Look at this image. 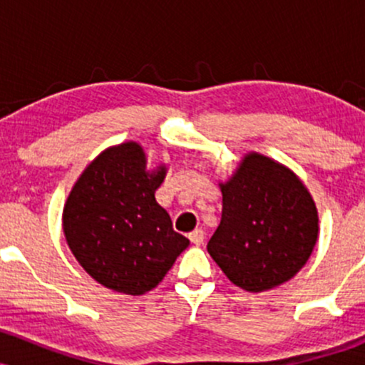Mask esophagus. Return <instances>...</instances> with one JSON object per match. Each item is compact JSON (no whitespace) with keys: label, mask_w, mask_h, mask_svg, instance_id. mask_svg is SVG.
Here are the masks:
<instances>
[{"label":"esophagus","mask_w":365,"mask_h":365,"mask_svg":"<svg viewBox=\"0 0 365 365\" xmlns=\"http://www.w3.org/2000/svg\"><path fill=\"white\" fill-rule=\"evenodd\" d=\"M204 235H206V233H204L202 228H195L194 232L188 233V240L194 245H200L204 242Z\"/></svg>","instance_id":"esophagus-1"}]
</instances>
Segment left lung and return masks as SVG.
I'll return each instance as SVG.
<instances>
[{
    "label": "left lung",
    "mask_w": 365,
    "mask_h": 365,
    "mask_svg": "<svg viewBox=\"0 0 365 365\" xmlns=\"http://www.w3.org/2000/svg\"><path fill=\"white\" fill-rule=\"evenodd\" d=\"M221 192V223L207 252L230 282L262 292L299 273L319 230L316 204L304 183L273 159L254 153Z\"/></svg>",
    "instance_id": "obj_1"
}]
</instances>
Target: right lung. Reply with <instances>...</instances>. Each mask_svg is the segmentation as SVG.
Segmentation results:
<instances>
[{"label": "right lung", "instance_id": "right-lung-1", "mask_svg": "<svg viewBox=\"0 0 365 365\" xmlns=\"http://www.w3.org/2000/svg\"><path fill=\"white\" fill-rule=\"evenodd\" d=\"M165 175L166 168L148 173L140 145L125 142L99 154L70 192L63 232L75 259L103 287L142 295L188 247L154 197Z\"/></svg>", "mask_w": 365, "mask_h": 365}]
</instances>
